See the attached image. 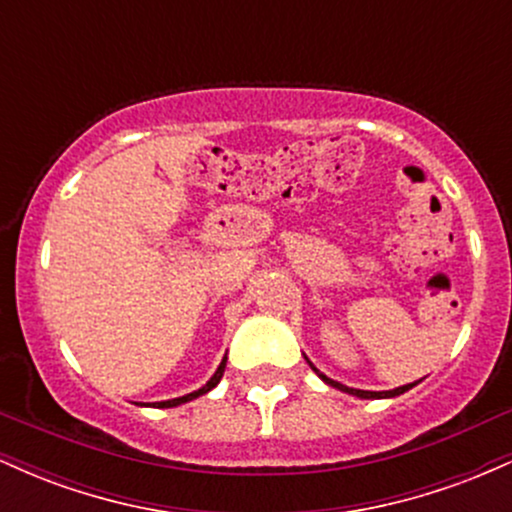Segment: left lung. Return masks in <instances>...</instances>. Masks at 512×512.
<instances>
[{"label":"left lung","mask_w":512,"mask_h":512,"mask_svg":"<svg viewBox=\"0 0 512 512\" xmlns=\"http://www.w3.org/2000/svg\"><path fill=\"white\" fill-rule=\"evenodd\" d=\"M305 361H308V358H305ZM310 363V361H308ZM310 368L315 370L317 375H320L322 380H325L327 385L330 387H337V390H342V392H349V395H354V397H361V399H385V397H397V395H404V392L407 390H411V387L414 385H419V383H409V385H402V387H395V390H385V392H370V390H356V387H346V385H342V383H337V380H332V378H327L325 373H320V370H317L313 363H310Z\"/></svg>","instance_id":"obj_1"}]
</instances>
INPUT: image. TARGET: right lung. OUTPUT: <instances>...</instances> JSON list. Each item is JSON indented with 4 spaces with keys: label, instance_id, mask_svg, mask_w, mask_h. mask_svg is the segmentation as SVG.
I'll use <instances>...</instances> for the list:
<instances>
[{
    "label": "right lung",
    "instance_id": "1",
    "mask_svg": "<svg viewBox=\"0 0 512 512\" xmlns=\"http://www.w3.org/2000/svg\"><path fill=\"white\" fill-rule=\"evenodd\" d=\"M223 370H226V356H223V361L219 363V368H216V373L211 375L207 385H202V387H199V390L190 392V395H182V397H175V399H166V402H154V404H151V407H156V409H170V407H178V404L192 402V399H197L199 395H207L209 390H214V387L219 385V380L223 378Z\"/></svg>",
    "mask_w": 512,
    "mask_h": 512
}]
</instances>
